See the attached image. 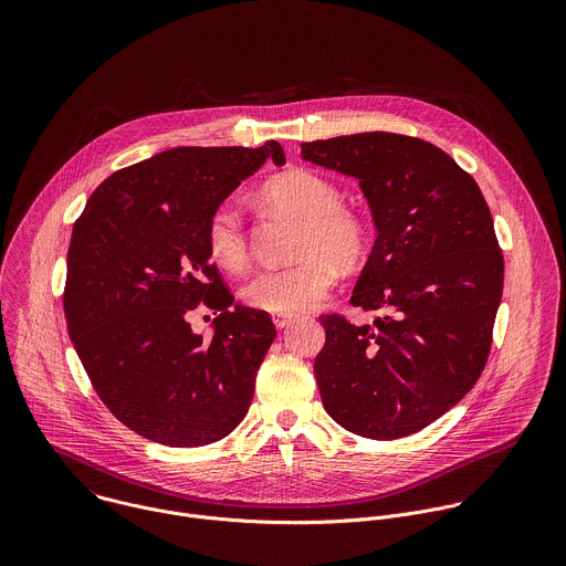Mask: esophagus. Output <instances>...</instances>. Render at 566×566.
Listing matches in <instances>:
<instances>
[{"instance_id": "34e87169", "label": "esophagus", "mask_w": 566, "mask_h": 566, "mask_svg": "<svg viewBox=\"0 0 566 566\" xmlns=\"http://www.w3.org/2000/svg\"><path fill=\"white\" fill-rule=\"evenodd\" d=\"M293 322H295V315H291V313H275L273 315V325L277 329H286L289 325H293Z\"/></svg>"}]
</instances>
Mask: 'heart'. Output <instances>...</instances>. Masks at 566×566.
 <instances>
[{
    "mask_svg": "<svg viewBox=\"0 0 566 566\" xmlns=\"http://www.w3.org/2000/svg\"><path fill=\"white\" fill-rule=\"evenodd\" d=\"M338 186L308 168H293L262 186V201L297 219L291 251L280 269L255 273L241 286L244 304L271 313H297L325 300L338 282V266L352 269L367 253L365 217L340 203ZM206 249L212 262L237 273L249 262V230L241 210L226 201L206 221Z\"/></svg>",
    "mask_w": 566,
    "mask_h": 566,
    "instance_id": "obj_1",
    "label": "heart"
}]
</instances>
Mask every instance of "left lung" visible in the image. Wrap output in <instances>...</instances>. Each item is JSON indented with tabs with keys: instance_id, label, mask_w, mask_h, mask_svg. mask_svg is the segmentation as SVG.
Instances as JSON below:
<instances>
[{
	"instance_id": "left-lung-1",
	"label": "left lung",
	"mask_w": 566,
	"mask_h": 566,
	"mask_svg": "<svg viewBox=\"0 0 566 566\" xmlns=\"http://www.w3.org/2000/svg\"><path fill=\"white\" fill-rule=\"evenodd\" d=\"M302 158L360 181L378 237L352 304L374 325L319 315L313 369L345 430L389 441L446 415L486 367L504 255L474 179L437 145L365 132L302 143Z\"/></svg>"
}]
</instances>
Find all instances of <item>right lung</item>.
Listing matches in <instances>:
<instances>
[{
  "mask_svg": "<svg viewBox=\"0 0 566 566\" xmlns=\"http://www.w3.org/2000/svg\"><path fill=\"white\" fill-rule=\"evenodd\" d=\"M266 158L262 147H175L107 177L71 232L64 317L107 410L136 434L197 448L244 421L275 338L266 311L232 304L206 249L210 212ZM220 315L212 339L195 307Z\"/></svg>",
  "mask_w": 566,
  "mask_h": 566,
  "instance_id": "1",
  "label": "right lung"
}]
</instances>
